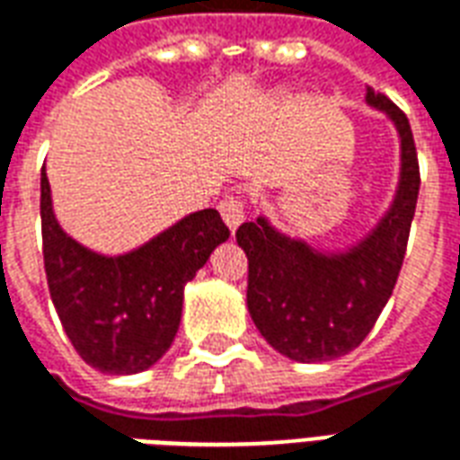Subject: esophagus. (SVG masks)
<instances>
[{
	"label": "esophagus",
	"mask_w": 460,
	"mask_h": 460,
	"mask_svg": "<svg viewBox=\"0 0 460 460\" xmlns=\"http://www.w3.org/2000/svg\"><path fill=\"white\" fill-rule=\"evenodd\" d=\"M219 211L221 217H224V221H226V226H229L231 231H236L241 221H243V217H246V199H243L241 194H231L226 199H221Z\"/></svg>",
	"instance_id": "34e87169"
}]
</instances>
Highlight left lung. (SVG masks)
<instances>
[{
    "mask_svg": "<svg viewBox=\"0 0 460 460\" xmlns=\"http://www.w3.org/2000/svg\"><path fill=\"white\" fill-rule=\"evenodd\" d=\"M367 103L394 120L402 137V180L392 209L365 241L328 256L279 234L263 217L236 231L249 259L251 318L270 347L296 362H328L359 347L404 263L421 184L414 135L404 111L385 93L367 88Z\"/></svg>",
    "mask_w": 460,
    "mask_h": 460,
    "instance_id": "obj_1",
    "label": "left lung"
}]
</instances>
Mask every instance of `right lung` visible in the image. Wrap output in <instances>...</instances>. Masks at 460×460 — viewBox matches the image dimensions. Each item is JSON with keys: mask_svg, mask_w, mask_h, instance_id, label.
Listing matches in <instances>:
<instances>
[{"mask_svg": "<svg viewBox=\"0 0 460 460\" xmlns=\"http://www.w3.org/2000/svg\"><path fill=\"white\" fill-rule=\"evenodd\" d=\"M41 236L51 300L75 352L105 375H135L170 349L184 286L229 226L217 209H201L125 256H101L58 226L41 170Z\"/></svg>", "mask_w": 460, "mask_h": 460, "instance_id": "1", "label": "right lung"}]
</instances>
